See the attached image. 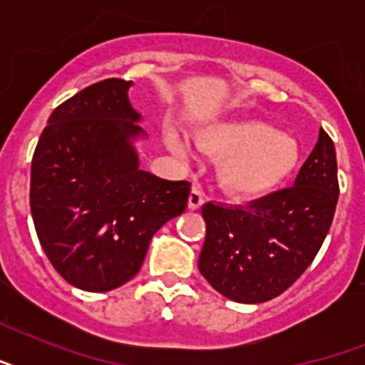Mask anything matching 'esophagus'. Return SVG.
<instances>
[{
  "mask_svg": "<svg viewBox=\"0 0 365 365\" xmlns=\"http://www.w3.org/2000/svg\"><path fill=\"white\" fill-rule=\"evenodd\" d=\"M202 205H205V195H202V191H200L199 187H193L191 189V193H189L187 200L189 210H199Z\"/></svg>",
  "mask_w": 365,
  "mask_h": 365,
  "instance_id": "1",
  "label": "esophagus"
}]
</instances>
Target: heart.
<instances>
[{
  "label": "heart",
  "instance_id": "b5f03b06",
  "mask_svg": "<svg viewBox=\"0 0 365 365\" xmlns=\"http://www.w3.org/2000/svg\"><path fill=\"white\" fill-rule=\"evenodd\" d=\"M166 145L178 157L191 153L187 140L176 128H166ZM195 142L220 159L217 182L229 197L257 200L277 193L299 170L303 151L289 134L257 119H237L202 126Z\"/></svg>",
  "mask_w": 365,
  "mask_h": 365
}]
</instances>
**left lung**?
I'll return each mask as SVG.
<instances>
[{
  "instance_id": "obj_1",
  "label": "left lung",
  "mask_w": 365,
  "mask_h": 365,
  "mask_svg": "<svg viewBox=\"0 0 365 365\" xmlns=\"http://www.w3.org/2000/svg\"><path fill=\"white\" fill-rule=\"evenodd\" d=\"M339 199L331 138L320 128L292 187L248 206L206 202L199 271L212 288L255 305L288 289L317 257Z\"/></svg>"
}]
</instances>
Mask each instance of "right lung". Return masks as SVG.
I'll use <instances>...</instances> for the list:
<instances>
[{
  "instance_id": "right-lung-1",
  "label": "right lung",
  "mask_w": 365,
  "mask_h": 365,
  "mask_svg": "<svg viewBox=\"0 0 365 365\" xmlns=\"http://www.w3.org/2000/svg\"><path fill=\"white\" fill-rule=\"evenodd\" d=\"M132 81L83 88L48 117L31 159L30 208L37 239L66 282L110 292L143 263L153 235L185 210L189 182L140 168L142 113Z\"/></svg>"
}]
</instances>
